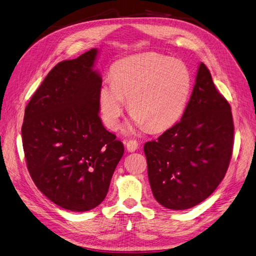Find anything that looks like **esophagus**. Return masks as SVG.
<instances>
[{"instance_id":"obj_1","label":"esophagus","mask_w":256,"mask_h":256,"mask_svg":"<svg viewBox=\"0 0 256 256\" xmlns=\"http://www.w3.org/2000/svg\"><path fill=\"white\" fill-rule=\"evenodd\" d=\"M138 146H139L138 142H136V140H134V139H130V140H128V142H126V150L128 152L136 151L138 149Z\"/></svg>"}]
</instances>
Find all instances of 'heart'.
Here are the masks:
<instances>
[{"label":"heart","mask_w":256,"mask_h":256,"mask_svg":"<svg viewBox=\"0 0 256 256\" xmlns=\"http://www.w3.org/2000/svg\"><path fill=\"white\" fill-rule=\"evenodd\" d=\"M110 80L98 92V110L104 124L114 130L128 100L133 114L130 128L164 130L183 116L192 92V74L180 60L160 53H144L114 62Z\"/></svg>","instance_id":"heart-1"}]
</instances>
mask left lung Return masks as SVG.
Returning <instances> with one entry per match:
<instances>
[{
  "label": "left lung",
  "instance_id": "8db88e82",
  "mask_svg": "<svg viewBox=\"0 0 256 256\" xmlns=\"http://www.w3.org/2000/svg\"><path fill=\"white\" fill-rule=\"evenodd\" d=\"M233 142L230 106L201 62L182 119L144 146L156 201L174 210L204 201L226 176Z\"/></svg>",
  "mask_w": 256,
  "mask_h": 256
}]
</instances>
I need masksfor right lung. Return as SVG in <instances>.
<instances>
[{"mask_svg": "<svg viewBox=\"0 0 256 256\" xmlns=\"http://www.w3.org/2000/svg\"><path fill=\"white\" fill-rule=\"evenodd\" d=\"M98 48L57 64L26 107L22 142L30 174L48 200L72 212L105 199L124 146L98 116Z\"/></svg>", "mask_w": 256, "mask_h": 256, "instance_id": "obj_1", "label": "right lung"}]
</instances>
